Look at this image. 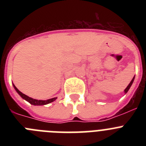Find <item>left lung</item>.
<instances>
[{
    "label": "left lung",
    "instance_id": "obj_1",
    "mask_svg": "<svg viewBox=\"0 0 146 146\" xmlns=\"http://www.w3.org/2000/svg\"><path fill=\"white\" fill-rule=\"evenodd\" d=\"M134 79H135V77H133V79L131 80V82H130V83H129V86H127V87H126V88L125 89V90H124V92H125V94H126V93H127V92H128L129 89L130 88V87H131V85H132V83H133Z\"/></svg>",
    "mask_w": 146,
    "mask_h": 146
}]
</instances>
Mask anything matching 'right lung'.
<instances>
[{
  "label": "right lung",
  "mask_w": 146,
  "mask_h": 146,
  "mask_svg": "<svg viewBox=\"0 0 146 146\" xmlns=\"http://www.w3.org/2000/svg\"><path fill=\"white\" fill-rule=\"evenodd\" d=\"M13 86H14V88H15V90H16L17 92L20 94V96H21L23 99H25V100H26V101H28L30 104H33V105H44V104H49V103H50V102H54L55 99H57V98L55 97V98H52V99H47V100H37V99H32V98L29 97V96H26L25 94H23L21 91H20L17 88L16 86H15L14 84H13Z\"/></svg>",
  "instance_id": "right-lung-1"
}]
</instances>
